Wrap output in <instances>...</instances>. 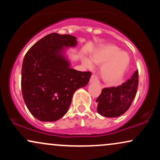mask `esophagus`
Returning <instances> with one entry per match:
<instances>
[{"instance_id": "1", "label": "esophagus", "mask_w": 160, "mask_h": 160, "mask_svg": "<svg viewBox=\"0 0 160 160\" xmlns=\"http://www.w3.org/2000/svg\"><path fill=\"white\" fill-rule=\"evenodd\" d=\"M89 81H90V82H98V78H97L95 74H92V76L90 78V80H89Z\"/></svg>"}]
</instances>
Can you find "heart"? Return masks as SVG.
<instances>
[{"instance_id": "obj_1", "label": "heart", "mask_w": 160, "mask_h": 160, "mask_svg": "<svg viewBox=\"0 0 160 160\" xmlns=\"http://www.w3.org/2000/svg\"><path fill=\"white\" fill-rule=\"evenodd\" d=\"M92 60L97 65H103L101 67V75L108 82L118 81L123 76L129 65V57L126 52L113 45L102 46L95 51L92 56ZM84 65L88 68H92V62L85 58Z\"/></svg>"}]
</instances>
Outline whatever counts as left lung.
Listing matches in <instances>:
<instances>
[{"instance_id": "obj_1", "label": "left lung", "mask_w": 160, "mask_h": 160, "mask_svg": "<svg viewBox=\"0 0 160 160\" xmlns=\"http://www.w3.org/2000/svg\"><path fill=\"white\" fill-rule=\"evenodd\" d=\"M138 86V71L132 78L117 87L104 88L97 98L99 114L106 117H117L123 114L131 106Z\"/></svg>"}]
</instances>
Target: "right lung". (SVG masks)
I'll return each mask as SVG.
<instances>
[{"label":"right lung","instance_id":"right-lung-1","mask_svg":"<svg viewBox=\"0 0 160 160\" xmlns=\"http://www.w3.org/2000/svg\"><path fill=\"white\" fill-rule=\"evenodd\" d=\"M78 41L70 34L52 33L29 49L22 67V92L28 109L42 122H53L67 113L74 92L86 86L90 71L70 68L63 55Z\"/></svg>","mask_w":160,"mask_h":160}]
</instances>
